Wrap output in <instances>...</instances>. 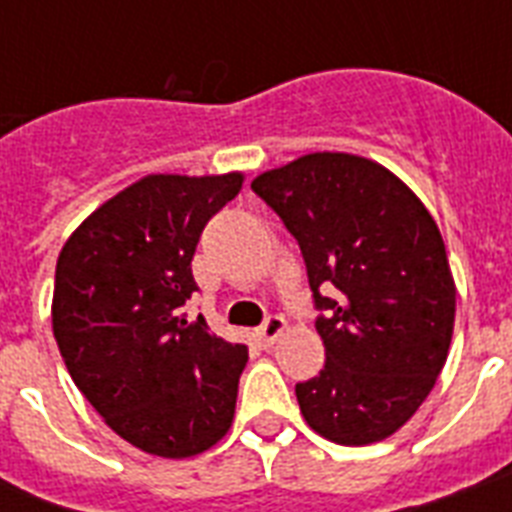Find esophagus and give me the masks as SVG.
I'll return each instance as SVG.
<instances>
[{"label": "esophagus", "mask_w": 512, "mask_h": 512, "mask_svg": "<svg viewBox=\"0 0 512 512\" xmlns=\"http://www.w3.org/2000/svg\"><path fill=\"white\" fill-rule=\"evenodd\" d=\"M284 329H287V321L281 319V316H268L263 327H260V342L263 345H273V342L284 335Z\"/></svg>", "instance_id": "34e87169"}]
</instances>
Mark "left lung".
Returning <instances> with one entry per match:
<instances>
[{"instance_id": "8db88e82", "label": "left lung", "mask_w": 512, "mask_h": 512, "mask_svg": "<svg viewBox=\"0 0 512 512\" xmlns=\"http://www.w3.org/2000/svg\"><path fill=\"white\" fill-rule=\"evenodd\" d=\"M252 191L297 239L327 311L316 319L324 369L295 388L305 422L342 446L393 436L452 345L457 289L436 220L404 180L353 154L300 156L257 175Z\"/></svg>"}]
</instances>
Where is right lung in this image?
I'll return each mask as SVG.
<instances>
[{"mask_svg": "<svg viewBox=\"0 0 512 512\" xmlns=\"http://www.w3.org/2000/svg\"><path fill=\"white\" fill-rule=\"evenodd\" d=\"M244 175H146L100 204L60 249L52 335L76 388L143 452L183 460L228 433L247 345L188 321L204 225Z\"/></svg>", "mask_w": 512, "mask_h": 512, "instance_id": "right-lung-1", "label": "right lung"}]
</instances>
